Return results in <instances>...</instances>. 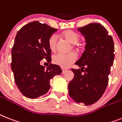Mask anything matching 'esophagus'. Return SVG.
<instances>
[{
	"mask_svg": "<svg viewBox=\"0 0 122 122\" xmlns=\"http://www.w3.org/2000/svg\"><path fill=\"white\" fill-rule=\"evenodd\" d=\"M66 71H67V70H65V69H63V70H62V73H64L65 72H66Z\"/></svg>",
	"mask_w": 122,
	"mask_h": 122,
	"instance_id": "obj_1",
	"label": "esophagus"
}]
</instances>
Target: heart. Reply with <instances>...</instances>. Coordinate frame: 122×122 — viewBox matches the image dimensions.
Segmentation results:
<instances>
[{
  "instance_id": "heart-1",
  "label": "heart",
  "mask_w": 122,
  "mask_h": 122,
  "mask_svg": "<svg viewBox=\"0 0 122 122\" xmlns=\"http://www.w3.org/2000/svg\"><path fill=\"white\" fill-rule=\"evenodd\" d=\"M63 37L68 41L71 44H77L79 39V36L76 32L72 30H67L63 33ZM57 40L58 37L56 34H53L49 37L48 40V45L50 50L55 52L57 50ZM75 46V45H74ZM77 59V55L75 52H70L69 54H64L58 53L53 57V62L62 68H67L70 65L75 62Z\"/></svg>"
}]
</instances>
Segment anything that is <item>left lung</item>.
Here are the masks:
<instances>
[{
    "mask_svg": "<svg viewBox=\"0 0 122 122\" xmlns=\"http://www.w3.org/2000/svg\"><path fill=\"white\" fill-rule=\"evenodd\" d=\"M78 30L85 36V50L75 63L80 69H71L74 78L68 83V93L77 103L89 105L98 101L106 90L114 60V43L98 23L79 27Z\"/></svg>",
    "mask_w": 122,
    "mask_h": 122,
    "instance_id": "1",
    "label": "left lung"
}]
</instances>
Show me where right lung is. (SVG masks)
<instances>
[{"mask_svg":"<svg viewBox=\"0 0 122 122\" xmlns=\"http://www.w3.org/2000/svg\"><path fill=\"white\" fill-rule=\"evenodd\" d=\"M57 30L47 24L34 21L23 26L16 35L12 49L11 68L16 85L27 98L45 95L50 88V79L62 73L59 65L50 63L45 70L40 64L44 59L51 62L48 40Z\"/></svg>","mask_w":122,"mask_h":122,"instance_id":"obj_1","label":"right lung"}]
</instances>
